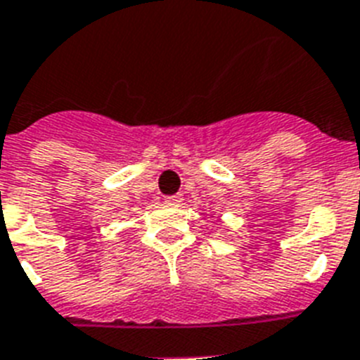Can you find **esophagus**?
<instances>
[{
  "mask_svg": "<svg viewBox=\"0 0 360 360\" xmlns=\"http://www.w3.org/2000/svg\"><path fill=\"white\" fill-rule=\"evenodd\" d=\"M181 201H183V195L175 194V195H166L165 203L166 205H179Z\"/></svg>",
  "mask_w": 360,
  "mask_h": 360,
  "instance_id": "obj_1",
  "label": "esophagus"
}]
</instances>
